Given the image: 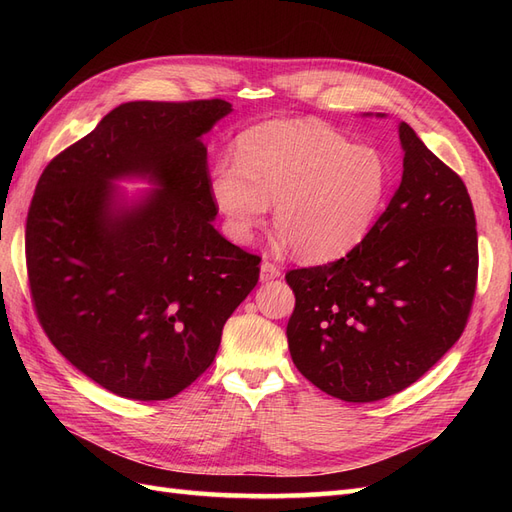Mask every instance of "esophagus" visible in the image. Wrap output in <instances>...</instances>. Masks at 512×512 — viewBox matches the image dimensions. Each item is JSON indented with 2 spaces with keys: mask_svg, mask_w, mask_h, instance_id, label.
I'll return each instance as SVG.
<instances>
[{
  "mask_svg": "<svg viewBox=\"0 0 512 512\" xmlns=\"http://www.w3.org/2000/svg\"><path fill=\"white\" fill-rule=\"evenodd\" d=\"M280 267L277 265H273V262H269V260H262V265H260V280L262 282H269V280H275V277H280Z\"/></svg>",
  "mask_w": 512,
  "mask_h": 512,
  "instance_id": "esophagus-1",
  "label": "esophagus"
}]
</instances>
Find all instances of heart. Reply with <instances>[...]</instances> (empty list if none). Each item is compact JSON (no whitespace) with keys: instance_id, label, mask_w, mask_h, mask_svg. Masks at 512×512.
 Here are the masks:
<instances>
[{"instance_id":"obj_1","label":"heart","mask_w":512,"mask_h":512,"mask_svg":"<svg viewBox=\"0 0 512 512\" xmlns=\"http://www.w3.org/2000/svg\"><path fill=\"white\" fill-rule=\"evenodd\" d=\"M209 190L232 241L250 243L275 203L280 243L305 262H331L369 235L389 164L320 121H269L239 138L237 160L215 162Z\"/></svg>"}]
</instances>
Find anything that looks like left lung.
<instances>
[{"instance_id":"left-lung-1","label":"left lung","mask_w":512,"mask_h":512,"mask_svg":"<svg viewBox=\"0 0 512 512\" xmlns=\"http://www.w3.org/2000/svg\"><path fill=\"white\" fill-rule=\"evenodd\" d=\"M404 175L389 207L346 258L292 269V363L354 404L404 391L453 348L478 275L466 183L399 123Z\"/></svg>"}]
</instances>
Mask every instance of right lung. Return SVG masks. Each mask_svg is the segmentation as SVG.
Returning a JSON list of instances; mask_svg holds the SVG:
<instances>
[{"label":"right lung","mask_w":512,"mask_h":512,"mask_svg":"<svg viewBox=\"0 0 512 512\" xmlns=\"http://www.w3.org/2000/svg\"><path fill=\"white\" fill-rule=\"evenodd\" d=\"M226 100L128 102L44 168L29 205L25 258L51 344L119 397L170 399L205 374L260 256L213 228L200 136ZM159 185L128 208L112 181Z\"/></svg>","instance_id":"add662e5"}]
</instances>
